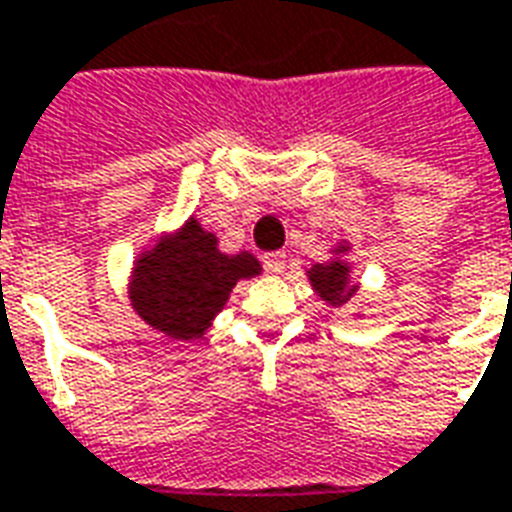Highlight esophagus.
I'll list each match as a JSON object with an SVG mask.
<instances>
[{"mask_svg": "<svg viewBox=\"0 0 512 512\" xmlns=\"http://www.w3.org/2000/svg\"><path fill=\"white\" fill-rule=\"evenodd\" d=\"M264 270L272 272V275H281V272L286 270V253L281 251L264 253Z\"/></svg>", "mask_w": 512, "mask_h": 512, "instance_id": "1", "label": "esophagus"}]
</instances>
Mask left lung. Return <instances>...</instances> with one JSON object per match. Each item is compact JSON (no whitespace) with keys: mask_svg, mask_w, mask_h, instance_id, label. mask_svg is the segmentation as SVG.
I'll return each mask as SVG.
<instances>
[{"mask_svg":"<svg viewBox=\"0 0 512 512\" xmlns=\"http://www.w3.org/2000/svg\"><path fill=\"white\" fill-rule=\"evenodd\" d=\"M346 251V245H338L335 248V256H341ZM308 281L316 289V294L327 300L335 308H341L343 302H349L357 292V286L349 281V264L341 259H330L324 264H313L308 270Z\"/></svg>","mask_w":512,"mask_h":512,"instance_id":"1","label":"left lung"}]
</instances>
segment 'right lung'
<instances>
[{"instance_id": "right-lung-1", "label": "right lung", "mask_w": 512, "mask_h": 512, "mask_svg": "<svg viewBox=\"0 0 512 512\" xmlns=\"http://www.w3.org/2000/svg\"><path fill=\"white\" fill-rule=\"evenodd\" d=\"M251 253H220L215 234L190 218L177 234L138 256L130 281V302L138 316L174 341L207 333L215 313L226 305L242 278L259 275Z\"/></svg>"}]
</instances>
